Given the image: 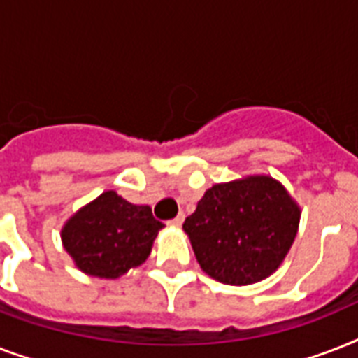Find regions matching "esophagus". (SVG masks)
<instances>
[{"label": "esophagus", "instance_id": "34e87169", "mask_svg": "<svg viewBox=\"0 0 358 358\" xmlns=\"http://www.w3.org/2000/svg\"><path fill=\"white\" fill-rule=\"evenodd\" d=\"M184 219H185L184 213H178V215H176L173 221H169V224H171V227H174V229H178V227H182V223H184Z\"/></svg>", "mask_w": 358, "mask_h": 358}]
</instances>
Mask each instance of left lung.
<instances>
[{"label":"left lung","mask_w":358,"mask_h":358,"mask_svg":"<svg viewBox=\"0 0 358 358\" xmlns=\"http://www.w3.org/2000/svg\"><path fill=\"white\" fill-rule=\"evenodd\" d=\"M301 208L278 180L252 174L215 184L185 219L184 232L202 271L230 286L277 271L299 230Z\"/></svg>","instance_id":"1"}]
</instances>
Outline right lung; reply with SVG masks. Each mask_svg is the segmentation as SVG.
I'll use <instances>...</instances> for the list:
<instances>
[{
  "mask_svg": "<svg viewBox=\"0 0 358 358\" xmlns=\"http://www.w3.org/2000/svg\"><path fill=\"white\" fill-rule=\"evenodd\" d=\"M163 227L148 206L103 191L63 224L61 241L80 271L98 278H119L148 258Z\"/></svg>",
  "mask_w": 358,
  "mask_h": 358,
  "instance_id": "right-lung-1",
  "label": "right lung"
}]
</instances>
